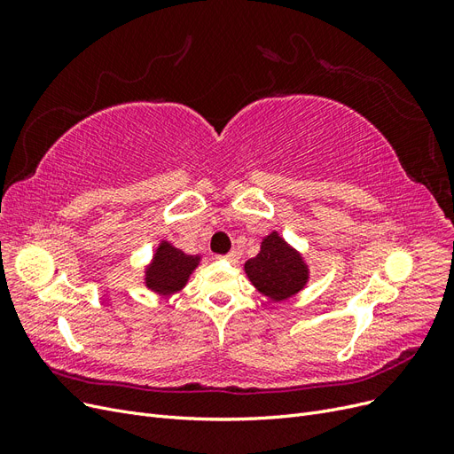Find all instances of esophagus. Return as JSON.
Segmentation results:
<instances>
[{
    "label": "esophagus",
    "mask_w": 454,
    "mask_h": 454,
    "mask_svg": "<svg viewBox=\"0 0 454 454\" xmlns=\"http://www.w3.org/2000/svg\"><path fill=\"white\" fill-rule=\"evenodd\" d=\"M223 259L229 261V263H237V261H239V254H237L235 250H232V252H229L227 255H223Z\"/></svg>",
    "instance_id": "obj_1"
}]
</instances>
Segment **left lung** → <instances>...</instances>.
<instances>
[{
    "mask_svg": "<svg viewBox=\"0 0 454 454\" xmlns=\"http://www.w3.org/2000/svg\"><path fill=\"white\" fill-rule=\"evenodd\" d=\"M246 274L257 290L272 301H286L303 290L309 280V269L294 248L286 244L278 232H270L261 242V252L246 261Z\"/></svg>",
    "mask_w": 454,
    "mask_h": 454,
    "instance_id": "left-lung-1",
    "label": "left lung"
}]
</instances>
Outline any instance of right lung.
<instances>
[{
  "instance_id": "1",
  "label": "right lung",
  "mask_w": 454,
  "mask_h": 454,
  "mask_svg": "<svg viewBox=\"0 0 454 454\" xmlns=\"http://www.w3.org/2000/svg\"><path fill=\"white\" fill-rule=\"evenodd\" d=\"M199 255H187L172 244L162 242L147 269L145 286L157 294H174L185 286L189 274L199 265Z\"/></svg>"
}]
</instances>
